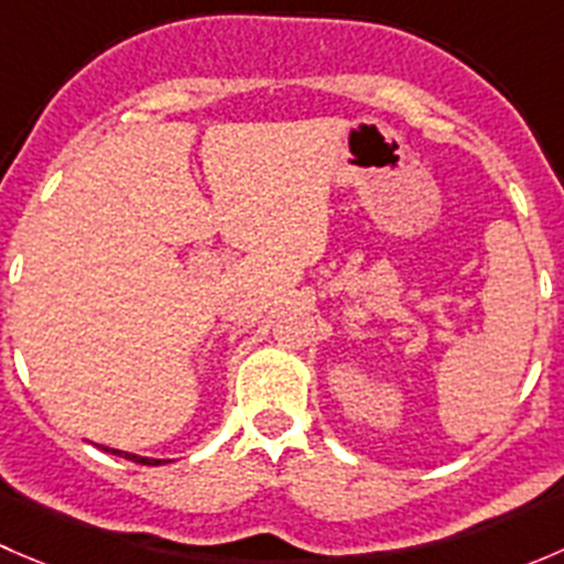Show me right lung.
<instances>
[{"label":"right lung","mask_w":564,"mask_h":564,"mask_svg":"<svg viewBox=\"0 0 564 564\" xmlns=\"http://www.w3.org/2000/svg\"><path fill=\"white\" fill-rule=\"evenodd\" d=\"M100 451H106V453H113V456H119V458H128V460H133V464H144V466H158V464H166V460H163V458H147V456H135V453L113 451V447H104V445H100Z\"/></svg>","instance_id":"obj_1"}]
</instances>
